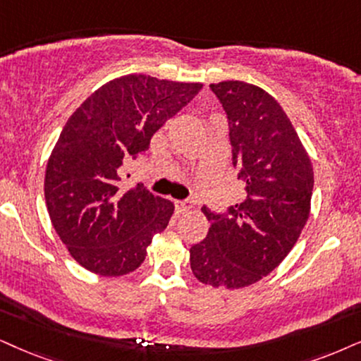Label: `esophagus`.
<instances>
[{
	"instance_id": "34e87169",
	"label": "esophagus",
	"mask_w": 361,
	"mask_h": 361,
	"mask_svg": "<svg viewBox=\"0 0 361 361\" xmlns=\"http://www.w3.org/2000/svg\"><path fill=\"white\" fill-rule=\"evenodd\" d=\"M175 207L178 213H183L193 208V202L191 200H181V202H175Z\"/></svg>"
}]
</instances>
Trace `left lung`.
I'll return each mask as SVG.
<instances>
[{"instance_id":"1","label":"left lung","mask_w":361,"mask_h":361,"mask_svg":"<svg viewBox=\"0 0 361 361\" xmlns=\"http://www.w3.org/2000/svg\"><path fill=\"white\" fill-rule=\"evenodd\" d=\"M228 118L233 166L246 196L225 213L203 207L207 238L190 248L204 285L243 288L275 270L307 225L313 168L290 118L271 94L245 81L209 85Z\"/></svg>"}]
</instances>
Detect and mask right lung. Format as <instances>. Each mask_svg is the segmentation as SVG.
Masks as SVG:
<instances>
[{"instance_id": "add662e5", "label": "right lung", "mask_w": 361, "mask_h": 361, "mask_svg": "<svg viewBox=\"0 0 361 361\" xmlns=\"http://www.w3.org/2000/svg\"><path fill=\"white\" fill-rule=\"evenodd\" d=\"M202 88L126 75L98 88L66 121L48 159L44 198L59 240L86 270L135 271L153 235L168 226L170 200L141 183L121 190L120 170L147 153L152 136Z\"/></svg>"}]
</instances>
